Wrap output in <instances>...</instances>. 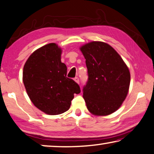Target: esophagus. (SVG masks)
<instances>
[{"mask_svg":"<svg viewBox=\"0 0 154 154\" xmlns=\"http://www.w3.org/2000/svg\"><path fill=\"white\" fill-rule=\"evenodd\" d=\"M74 80H75V82H77L78 84H79V79L78 77H75V79H74Z\"/></svg>","mask_w":154,"mask_h":154,"instance_id":"34e87169","label":"esophagus"}]
</instances>
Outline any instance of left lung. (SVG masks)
I'll use <instances>...</instances> for the list:
<instances>
[{
	"label": "left lung",
	"mask_w": 154,
	"mask_h": 154,
	"mask_svg": "<svg viewBox=\"0 0 154 154\" xmlns=\"http://www.w3.org/2000/svg\"><path fill=\"white\" fill-rule=\"evenodd\" d=\"M88 72L83 98L89 112L107 116L116 112L126 98L130 72L126 64L112 46L93 41L80 48Z\"/></svg>",
	"instance_id": "8db88e82"
}]
</instances>
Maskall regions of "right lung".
I'll list each match as a JSON object with an SVG mask.
<instances>
[{
  "label": "right lung",
  "mask_w": 154,
  "mask_h": 154,
  "mask_svg": "<svg viewBox=\"0 0 154 154\" xmlns=\"http://www.w3.org/2000/svg\"><path fill=\"white\" fill-rule=\"evenodd\" d=\"M62 49L49 43L36 49L23 67V80L33 104L49 115L67 112L79 85L67 77V67L61 62Z\"/></svg>",
  "instance_id": "1"
}]
</instances>
